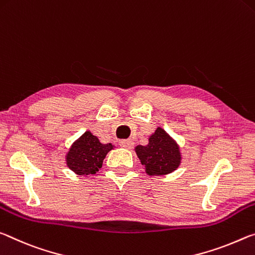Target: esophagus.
Masks as SVG:
<instances>
[{
    "instance_id": "esophagus-1",
    "label": "esophagus",
    "mask_w": 255,
    "mask_h": 255,
    "mask_svg": "<svg viewBox=\"0 0 255 255\" xmlns=\"http://www.w3.org/2000/svg\"><path fill=\"white\" fill-rule=\"evenodd\" d=\"M120 145L125 149H132L133 145H134V142L132 140H122L120 141Z\"/></svg>"
}]
</instances>
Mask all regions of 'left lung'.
<instances>
[{
	"label": "left lung",
	"mask_w": 255,
	"mask_h": 255,
	"mask_svg": "<svg viewBox=\"0 0 255 255\" xmlns=\"http://www.w3.org/2000/svg\"><path fill=\"white\" fill-rule=\"evenodd\" d=\"M134 151L149 176H164L175 172L182 164L181 147L160 127L149 135L147 144H137Z\"/></svg>",
	"instance_id": "1"
}]
</instances>
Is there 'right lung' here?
<instances>
[{"mask_svg": "<svg viewBox=\"0 0 255 255\" xmlns=\"http://www.w3.org/2000/svg\"><path fill=\"white\" fill-rule=\"evenodd\" d=\"M114 148V144L102 143L98 136L86 131L71 144L65 155V164L74 174L93 176L102 168L103 160Z\"/></svg>", "mask_w": 255, "mask_h": 255, "instance_id": "obj_1", "label": "right lung"}]
</instances>
